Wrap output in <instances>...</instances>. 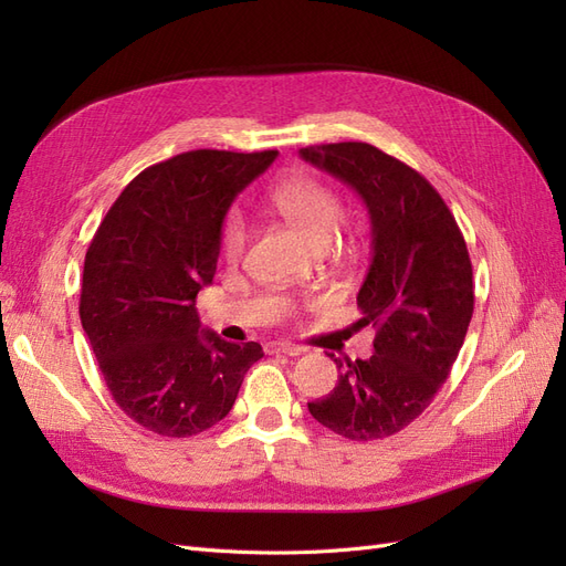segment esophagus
Masks as SVG:
<instances>
[{"label": "esophagus", "mask_w": 566, "mask_h": 566, "mask_svg": "<svg viewBox=\"0 0 566 566\" xmlns=\"http://www.w3.org/2000/svg\"><path fill=\"white\" fill-rule=\"evenodd\" d=\"M269 354H285V356H300L304 354V347L300 345H293V342H271V345L266 347Z\"/></svg>", "instance_id": "obj_1"}]
</instances>
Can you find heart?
I'll list each match as a JSON object with an SVG mask.
<instances>
[{
	"label": "heart",
	"instance_id": "1",
	"mask_svg": "<svg viewBox=\"0 0 566 566\" xmlns=\"http://www.w3.org/2000/svg\"><path fill=\"white\" fill-rule=\"evenodd\" d=\"M273 208L312 248H323L342 221V200L331 186L312 177H293L273 188ZM248 241V224L243 214L231 210L221 224V254L235 262L243 254Z\"/></svg>",
	"mask_w": 566,
	"mask_h": 566
}]
</instances>
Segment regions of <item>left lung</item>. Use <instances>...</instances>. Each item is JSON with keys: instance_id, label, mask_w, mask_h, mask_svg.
I'll use <instances>...</instances> for the list:
<instances>
[{"instance_id": "left-lung-1", "label": "left lung", "mask_w": 566, "mask_h": 566, "mask_svg": "<svg viewBox=\"0 0 566 566\" xmlns=\"http://www.w3.org/2000/svg\"><path fill=\"white\" fill-rule=\"evenodd\" d=\"M300 156L345 181L370 214V266L356 304L373 356L339 361L337 385L310 413L339 437L401 432L432 403L474 312L472 262L455 217L413 167L364 142L306 146Z\"/></svg>"}]
</instances>
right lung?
<instances>
[{
  "instance_id": "1",
  "label": "right lung",
  "mask_w": 566,
  "mask_h": 566,
  "mask_svg": "<svg viewBox=\"0 0 566 566\" xmlns=\"http://www.w3.org/2000/svg\"><path fill=\"white\" fill-rule=\"evenodd\" d=\"M276 150H188L136 175L96 229L82 271L80 321L115 403L146 430L193 437L224 420L256 342L202 331L233 198Z\"/></svg>"
}]
</instances>
